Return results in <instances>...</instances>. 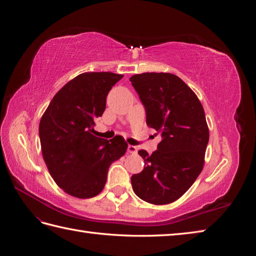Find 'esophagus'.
<instances>
[{
    "mask_svg": "<svg viewBox=\"0 0 256 256\" xmlns=\"http://www.w3.org/2000/svg\"><path fill=\"white\" fill-rule=\"evenodd\" d=\"M128 152L130 154H136L138 152V147L134 145H128Z\"/></svg>",
    "mask_w": 256,
    "mask_h": 256,
    "instance_id": "esophagus-1",
    "label": "esophagus"
}]
</instances>
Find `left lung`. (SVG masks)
Listing matches in <instances>:
<instances>
[{
	"label": "left lung",
	"instance_id": "8db88e82",
	"mask_svg": "<svg viewBox=\"0 0 256 256\" xmlns=\"http://www.w3.org/2000/svg\"><path fill=\"white\" fill-rule=\"evenodd\" d=\"M130 82L146 112L147 126L161 134L157 150L144 159L143 171L131 176L136 194L147 203L170 204L196 182L204 166L209 130L198 98L177 76L134 74Z\"/></svg>",
	"mask_w": 256,
	"mask_h": 256
}]
</instances>
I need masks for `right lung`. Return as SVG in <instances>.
<instances>
[{"label":"right lung","mask_w":256,"mask_h":256,"mask_svg":"<svg viewBox=\"0 0 256 256\" xmlns=\"http://www.w3.org/2000/svg\"><path fill=\"white\" fill-rule=\"evenodd\" d=\"M122 74L85 72L62 88L40 122L42 157L60 189L79 198L102 191L108 170L127 150L122 136L111 140L94 136L106 99Z\"/></svg>","instance_id":"1"}]
</instances>
